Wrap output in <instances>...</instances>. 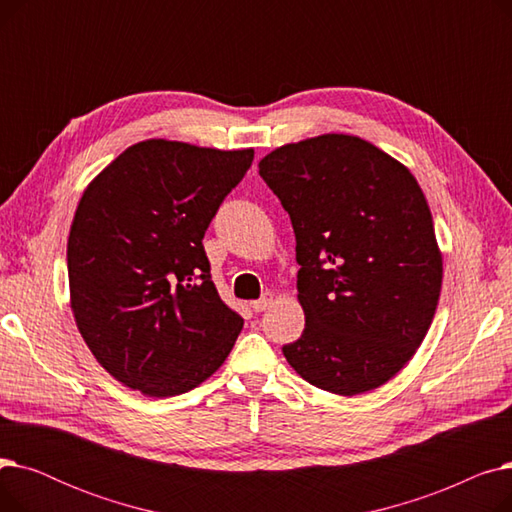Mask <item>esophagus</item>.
<instances>
[{
	"label": "esophagus",
	"instance_id": "1",
	"mask_svg": "<svg viewBox=\"0 0 512 512\" xmlns=\"http://www.w3.org/2000/svg\"><path fill=\"white\" fill-rule=\"evenodd\" d=\"M272 305H274V294H272V292H265L261 299H257V301L251 303L253 311H257V313H261V311H265V309H270Z\"/></svg>",
	"mask_w": 512,
	"mask_h": 512
}]
</instances>
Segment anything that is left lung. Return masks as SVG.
Listing matches in <instances>:
<instances>
[{
    "instance_id": "8db88e82",
    "label": "left lung",
    "mask_w": 512,
    "mask_h": 512,
    "mask_svg": "<svg viewBox=\"0 0 512 512\" xmlns=\"http://www.w3.org/2000/svg\"><path fill=\"white\" fill-rule=\"evenodd\" d=\"M297 238L305 330L282 353L309 384L355 396L417 353L438 307L442 253L407 166L353 134L288 143L259 161Z\"/></svg>"
}]
</instances>
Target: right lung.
<instances>
[{
  "label": "right lung",
  "mask_w": 512,
  "mask_h": 512,
  "mask_svg": "<svg viewBox=\"0 0 512 512\" xmlns=\"http://www.w3.org/2000/svg\"><path fill=\"white\" fill-rule=\"evenodd\" d=\"M253 155L149 139L85 188L68 236L70 307L124 386L176 396L230 355L242 317L211 282L203 236Z\"/></svg>",
  "instance_id": "right-lung-1"
}]
</instances>
